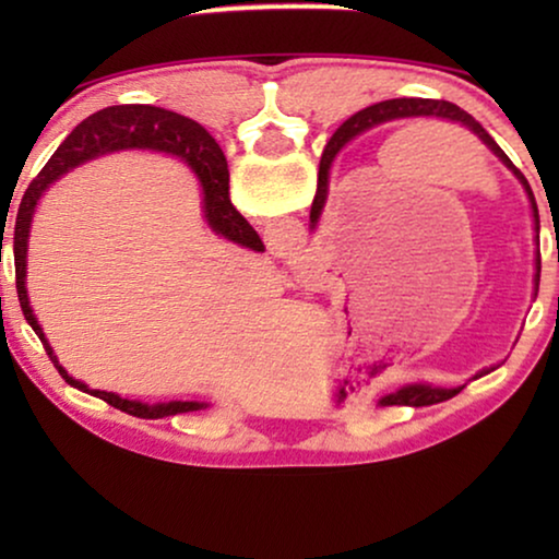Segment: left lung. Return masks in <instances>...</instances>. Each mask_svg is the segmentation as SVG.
I'll return each mask as SVG.
<instances>
[{
	"label": "left lung",
	"mask_w": 559,
	"mask_h": 559,
	"mask_svg": "<svg viewBox=\"0 0 559 559\" xmlns=\"http://www.w3.org/2000/svg\"><path fill=\"white\" fill-rule=\"evenodd\" d=\"M404 117H440V119H450V121H461V124L468 127L473 134H478L480 140H484L486 147L491 150L493 155L499 157L501 163L507 165L519 180H522L526 193H530V201H532V209H534V224H537V231H539V211H537V203H534V193H532L530 182H526L524 175L516 170L514 163H511V159L507 157V152H503L499 144H496L493 136L488 134L486 129L480 127L468 111H463L461 106H455L450 102H435V98H392V102L373 104V106H369V109L354 114V117H350L346 124H343L338 132L333 134V140L325 144L323 157H320L318 190H316V201H312V209H310L312 224H316L320 211H323V203H325V195H328V170H331L333 157L338 155L343 144L354 140L356 134H361L364 129H371L373 124H381V121L404 119ZM539 266H542V262L537 257V272H539ZM537 285H539V274H537ZM461 389L463 386H457V389H432L427 384H409V386L396 389V392L384 394L379 400V404H381V407H427V404H438V402L450 400V396H455L457 392H461Z\"/></svg>",
	"instance_id": "8db88e82"
}]
</instances>
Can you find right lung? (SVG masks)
<instances>
[{
  "mask_svg": "<svg viewBox=\"0 0 559 559\" xmlns=\"http://www.w3.org/2000/svg\"><path fill=\"white\" fill-rule=\"evenodd\" d=\"M124 147L165 150V152H173V155L186 157V163L193 167L198 180H201L203 186L205 218H209L213 231L224 234L226 239H231L236 243H241V247H249L254 251H264V243L259 239L254 228L249 226V221L234 209L231 198H228V163L216 140H213L201 124H195L193 119L157 109V106H140V104L109 106V109L91 114L88 119H83L81 124L66 136L63 144L56 150V155H52L48 159V165L40 170V175L29 182L25 195H22L17 218H14V231H12L14 280H17V297H20V308L25 312V320L33 325V331L43 343L45 354L50 356L52 366H56L58 373L68 381V384L81 389V392L98 396V400H104L106 404H111V407L127 412V415L157 419L167 415H180V412L203 409V404L201 402H167V404H155V407H150V404H142V402L121 400L119 394L88 389L86 384H81V381L68 377V371L58 364L56 354H52L50 343L45 341V333L43 328L37 325L33 310H29L27 287H25L27 234H29V221H33L35 205L40 201V195L48 190L50 182H56L60 175L73 170L75 165L86 163V159L96 155H104V152L124 150Z\"/></svg>",
  "mask_w": 559,
  "mask_h": 559,
  "instance_id": "right-lung-1",
  "label": "right lung"
}]
</instances>
